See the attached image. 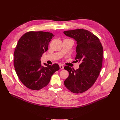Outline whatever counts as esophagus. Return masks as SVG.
<instances>
[{"mask_svg": "<svg viewBox=\"0 0 120 120\" xmlns=\"http://www.w3.org/2000/svg\"><path fill=\"white\" fill-rule=\"evenodd\" d=\"M59 66H60V68H61V69H64V65H63L62 64H60V65H59Z\"/></svg>", "mask_w": 120, "mask_h": 120, "instance_id": "34e87169", "label": "esophagus"}]
</instances>
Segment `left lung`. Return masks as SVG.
I'll use <instances>...</instances> for the list:
<instances>
[{
  "label": "left lung",
  "instance_id": "8db88e82",
  "mask_svg": "<svg viewBox=\"0 0 120 120\" xmlns=\"http://www.w3.org/2000/svg\"><path fill=\"white\" fill-rule=\"evenodd\" d=\"M64 33L77 42L75 59L80 63L79 68L76 70L68 66L64 67L69 72V76L64 81V84L72 93H82L93 86L100 74L103 48L99 39L87 30L77 29L65 31Z\"/></svg>",
  "mask_w": 120,
  "mask_h": 120
}]
</instances>
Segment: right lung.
Listing matches in <instances>:
<instances>
[{"mask_svg": "<svg viewBox=\"0 0 120 120\" xmlns=\"http://www.w3.org/2000/svg\"><path fill=\"white\" fill-rule=\"evenodd\" d=\"M53 37L50 32L29 31L17 44L14 53L15 69L22 83L30 89L39 90L46 86L53 74L59 69L57 64L43 66L40 61Z\"/></svg>", "mask_w": 120, "mask_h": 120, "instance_id": "add662e5", "label": "right lung"}]
</instances>
